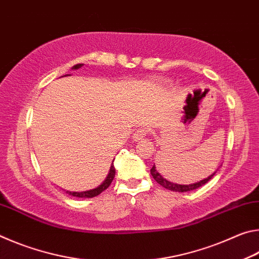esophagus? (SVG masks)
<instances>
[{"instance_id":"1","label":"esophagus","mask_w":259,"mask_h":259,"mask_svg":"<svg viewBox=\"0 0 259 259\" xmlns=\"http://www.w3.org/2000/svg\"><path fill=\"white\" fill-rule=\"evenodd\" d=\"M147 134H148V129L147 128H140V129H138L134 134L133 138H134V140H136V142H137V140L139 142L140 139H143L144 137H146Z\"/></svg>"}]
</instances>
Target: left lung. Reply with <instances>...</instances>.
Wrapping results in <instances>:
<instances>
[{"instance_id": "1", "label": "left lung", "mask_w": 259, "mask_h": 259, "mask_svg": "<svg viewBox=\"0 0 259 259\" xmlns=\"http://www.w3.org/2000/svg\"><path fill=\"white\" fill-rule=\"evenodd\" d=\"M216 171H214L212 175H210L209 177L202 179V181H200L198 183H194V184H190V185H179V184H175L171 183L169 181H166L165 178H163L161 176V175L157 172V170L155 169V165L152 166L151 169V175L153 176V178L155 179L156 183H159L161 186H163L166 190H170V191H174V192H188V191H193V190H196V188H199L201 186H203L205 183H208L210 179H211Z\"/></svg>"}]
</instances>
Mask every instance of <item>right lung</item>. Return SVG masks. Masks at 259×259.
<instances>
[{
    "label": "right lung",
    "instance_id": "1",
    "mask_svg": "<svg viewBox=\"0 0 259 259\" xmlns=\"http://www.w3.org/2000/svg\"><path fill=\"white\" fill-rule=\"evenodd\" d=\"M82 66V64H77L75 66H73V69H77ZM114 177H115V168H114V164L112 163L111 165V169H109V172L107 175V177L105 181L103 182V184H100L98 187L94 188V190H90V191H85V192H66L68 193L69 195H73V196H76V198H94V196H97L99 195L100 193L104 192L106 188L111 185V183L113 182Z\"/></svg>",
    "mask_w": 259,
    "mask_h": 259
}]
</instances>
